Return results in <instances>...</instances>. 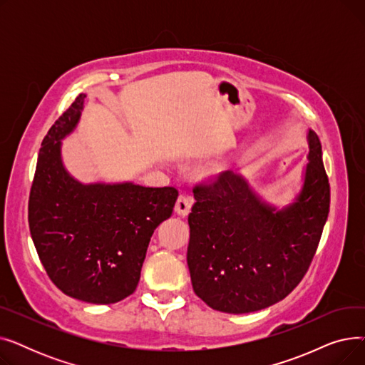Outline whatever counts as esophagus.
<instances>
[{"mask_svg": "<svg viewBox=\"0 0 365 365\" xmlns=\"http://www.w3.org/2000/svg\"><path fill=\"white\" fill-rule=\"evenodd\" d=\"M190 207H192V198L187 197V195H180L176 201L175 210L176 213L180 216H187L190 212Z\"/></svg>", "mask_w": 365, "mask_h": 365, "instance_id": "34e87169", "label": "esophagus"}]
</instances>
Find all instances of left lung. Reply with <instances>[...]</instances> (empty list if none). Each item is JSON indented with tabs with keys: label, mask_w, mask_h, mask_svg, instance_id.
I'll return each instance as SVG.
<instances>
[{
	"label": "left lung",
	"mask_w": 365,
	"mask_h": 365,
	"mask_svg": "<svg viewBox=\"0 0 365 365\" xmlns=\"http://www.w3.org/2000/svg\"><path fill=\"white\" fill-rule=\"evenodd\" d=\"M308 140L303 186L281 210L232 171L194 187L186 259L194 292L210 308L264 309L289 296L309 269L330 212V183L312 130Z\"/></svg>",
	"instance_id": "8db88e82"
}]
</instances>
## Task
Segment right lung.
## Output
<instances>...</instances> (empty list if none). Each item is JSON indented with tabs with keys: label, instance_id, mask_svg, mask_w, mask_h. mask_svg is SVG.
<instances>
[{
	"label": "right lung",
	"instance_id": "right-lung-1",
	"mask_svg": "<svg viewBox=\"0 0 365 365\" xmlns=\"http://www.w3.org/2000/svg\"><path fill=\"white\" fill-rule=\"evenodd\" d=\"M86 94L51 125L31 186L28 222L36 253L57 289L94 304L117 303L139 284L150 237L178 200L173 186L90 183L62 163V139L76 127Z\"/></svg>",
	"mask_w": 365,
	"mask_h": 365
}]
</instances>
